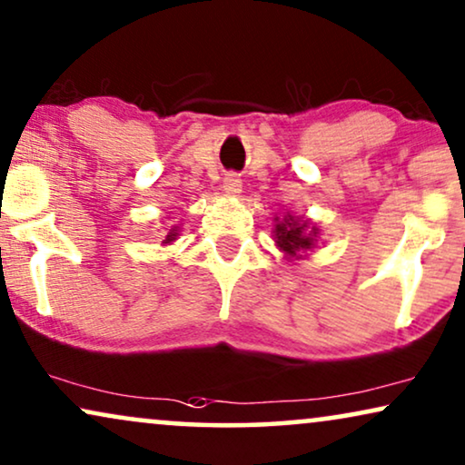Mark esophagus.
Here are the masks:
<instances>
[{
    "label": "esophagus",
    "instance_id": "obj_1",
    "mask_svg": "<svg viewBox=\"0 0 465 465\" xmlns=\"http://www.w3.org/2000/svg\"><path fill=\"white\" fill-rule=\"evenodd\" d=\"M223 191L227 195H238L242 191V181H240L238 174H227L223 178Z\"/></svg>",
    "mask_w": 465,
    "mask_h": 465
}]
</instances>
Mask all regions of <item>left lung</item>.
<instances>
[{"mask_svg":"<svg viewBox=\"0 0 465 465\" xmlns=\"http://www.w3.org/2000/svg\"><path fill=\"white\" fill-rule=\"evenodd\" d=\"M319 236V227L312 225L311 221L295 219V216H276L274 227V242L287 259H302V252L314 249Z\"/></svg>","mask_w":465,"mask_h":465,"instance_id":"obj_1","label":"left lung"}]
</instances>
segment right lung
Here are the masks:
<instances>
[{
  "label": "right lung",
  "instance_id": "add662e5",
  "mask_svg": "<svg viewBox=\"0 0 465 465\" xmlns=\"http://www.w3.org/2000/svg\"><path fill=\"white\" fill-rule=\"evenodd\" d=\"M178 227H172L170 229V233H168V236H165V240H163V244H170V242H174V240H176V236H178Z\"/></svg>",
  "mask_w": 465,
  "mask_h": 465
}]
</instances>
